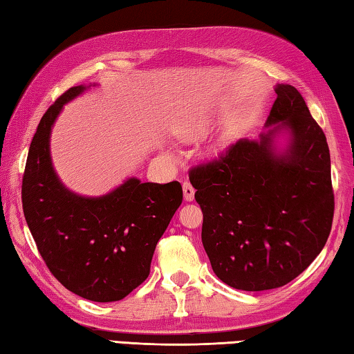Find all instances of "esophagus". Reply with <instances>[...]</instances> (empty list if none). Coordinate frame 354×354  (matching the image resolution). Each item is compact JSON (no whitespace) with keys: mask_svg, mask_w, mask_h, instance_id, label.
I'll return each instance as SVG.
<instances>
[{"mask_svg":"<svg viewBox=\"0 0 354 354\" xmlns=\"http://www.w3.org/2000/svg\"><path fill=\"white\" fill-rule=\"evenodd\" d=\"M183 192H184V200L185 201H194L195 198V189L192 187L190 183L183 184Z\"/></svg>","mask_w":354,"mask_h":354,"instance_id":"esophagus-1","label":"esophagus"}]
</instances>
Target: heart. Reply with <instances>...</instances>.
<instances>
[{"mask_svg":"<svg viewBox=\"0 0 354 354\" xmlns=\"http://www.w3.org/2000/svg\"><path fill=\"white\" fill-rule=\"evenodd\" d=\"M214 118L209 112H195L184 118L181 123L178 124L175 129V134L179 140L183 142H196L205 137L209 131L212 129ZM227 148V139L226 137H221L217 140L215 147L212 149L214 156H220L226 151Z\"/></svg>","mask_w":354,"mask_h":354,"instance_id":"obj_1","label":"heart"}]
</instances>
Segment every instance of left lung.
Masks as SVG:
<instances>
[{
	"instance_id": "8db88e82",
	"label": "left lung",
	"mask_w": 354,
	"mask_h": 354,
	"mask_svg": "<svg viewBox=\"0 0 354 354\" xmlns=\"http://www.w3.org/2000/svg\"><path fill=\"white\" fill-rule=\"evenodd\" d=\"M259 140L190 170L212 270L239 290L277 289L325 247L334 215L326 137L295 87L278 84ZM288 136L281 152L276 137Z\"/></svg>"
}]
</instances>
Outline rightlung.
I'll return each mask as SVG.
<instances>
[{
	"label": "right lung",
	"mask_w": 354,
	"mask_h": 354,
	"mask_svg": "<svg viewBox=\"0 0 354 354\" xmlns=\"http://www.w3.org/2000/svg\"><path fill=\"white\" fill-rule=\"evenodd\" d=\"M88 87L68 88L41 117L29 147L21 201L39 253L59 283L91 301L109 303L148 278L156 245L183 203V187L137 178L101 196L65 187L51 162V128L64 104Z\"/></svg>",
	"instance_id": "1"
}]
</instances>
